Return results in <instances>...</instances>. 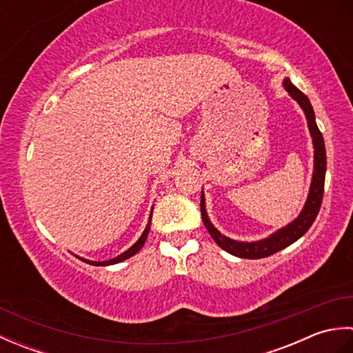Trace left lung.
Segmentation results:
<instances>
[{"instance_id": "1", "label": "left lung", "mask_w": 353, "mask_h": 353, "mask_svg": "<svg viewBox=\"0 0 353 353\" xmlns=\"http://www.w3.org/2000/svg\"><path fill=\"white\" fill-rule=\"evenodd\" d=\"M283 86L290 95L294 99L301 108L303 109L306 119H308V127L314 142V174H312V182H311V190H310V196L308 200H306V205L303 208V211L297 219L290 223L287 228H283L281 230H277L276 234L272 236H268L262 241H254V243H239L234 241L228 236L221 235L219 230H216L211 221L208 220L206 215V209H205V197L201 194V201H200V211H201V220H203V224L206 226L208 232L211 234L214 238V241L219 244L223 250H226L228 253L234 254V256L238 258H245V259H259V258H267L270 254H274L276 252H279L285 247H288L294 241H297L299 238L303 236L308 229L312 226L314 220L320 211L321 206V200H323V192H325V174H326V148H325V141H323V134L319 130L317 123H316V115H314V110L311 103L302 91L291 83L290 79L283 80Z\"/></svg>"}]
</instances>
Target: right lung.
<instances>
[{"label":"right lung","mask_w":353,"mask_h":353,"mask_svg":"<svg viewBox=\"0 0 353 353\" xmlns=\"http://www.w3.org/2000/svg\"><path fill=\"white\" fill-rule=\"evenodd\" d=\"M150 224H152V214H150V220H148V224H147V228H145V230H144V234L141 235V238L130 247L129 250L124 252L123 254H119V256H117V258H114V259H110V261H104V262L86 261V259H81V258H80V259L88 262V264H92V265H112V264H117V262H121V261H124V259H129L130 256H133V254H137V253L142 249V245H144L145 239H147V235H148V232H150Z\"/></svg>","instance_id":"1"}]
</instances>
